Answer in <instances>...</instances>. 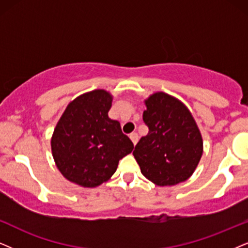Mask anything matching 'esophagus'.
<instances>
[{"label": "esophagus", "mask_w": 248, "mask_h": 248, "mask_svg": "<svg viewBox=\"0 0 248 248\" xmlns=\"http://www.w3.org/2000/svg\"><path fill=\"white\" fill-rule=\"evenodd\" d=\"M129 137H130L131 142H133L134 145H136V143L139 142V135H137L136 133H131V134L129 135Z\"/></svg>", "instance_id": "obj_1"}]
</instances>
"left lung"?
I'll return each mask as SVG.
<instances>
[{
	"mask_svg": "<svg viewBox=\"0 0 248 248\" xmlns=\"http://www.w3.org/2000/svg\"><path fill=\"white\" fill-rule=\"evenodd\" d=\"M144 104L149 133L133 155L147 180L159 186H176L191 177L202 159V134L190 109L176 97L158 92Z\"/></svg>",
	"mask_w": 248,
	"mask_h": 248,
	"instance_id": "8db88e82",
	"label": "left lung"
}]
</instances>
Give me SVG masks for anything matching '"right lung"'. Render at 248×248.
I'll return each instance as SVG.
<instances>
[{"mask_svg": "<svg viewBox=\"0 0 248 248\" xmlns=\"http://www.w3.org/2000/svg\"><path fill=\"white\" fill-rule=\"evenodd\" d=\"M113 96L96 89L66 106L51 137V152L62 176L83 187H96L115 173L120 159L134 144L108 118Z\"/></svg>", "mask_w": 248, "mask_h": 248, "instance_id": "add662e5", "label": "right lung"}]
</instances>
